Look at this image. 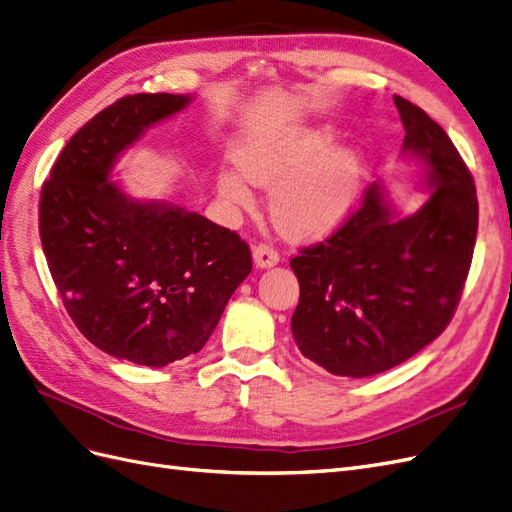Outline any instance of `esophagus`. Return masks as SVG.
Returning a JSON list of instances; mask_svg holds the SVG:
<instances>
[{"instance_id": "1", "label": "esophagus", "mask_w": 512, "mask_h": 512, "mask_svg": "<svg viewBox=\"0 0 512 512\" xmlns=\"http://www.w3.org/2000/svg\"><path fill=\"white\" fill-rule=\"evenodd\" d=\"M254 262L258 269H269L280 262V254H277L271 245L260 243L254 247Z\"/></svg>"}]
</instances>
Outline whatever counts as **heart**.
<instances>
[{
    "instance_id": "1",
    "label": "heart",
    "mask_w": 512,
    "mask_h": 512,
    "mask_svg": "<svg viewBox=\"0 0 512 512\" xmlns=\"http://www.w3.org/2000/svg\"><path fill=\"white\" fill-rule=\"evenodd\" d=\"M331 128H294L241 147L235 164L242 175L222 170L218 194L232 209L254 207L247 179L273 188L269 213L275 228L294 241L329 235L354 205L363 175L359 153L333 147Z\"/></svg>"
}]
</instances>
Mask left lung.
Instances as JSON below:
<instances>
[{
    "instance_id": "obj_1",
    "label": "left lung",
    "mask_w": 512,
    "mask_h": 512,
    "mask_svg": "<svg viewBox=\"0 0 512 512\" xmlns=\"http://www.w3.org/2000/svg\"><path fill=\"white\" fill-rule=\"evenodd\" d=\"M404 153L427 166L431 194L397 215L378 183L329 239L290 260L301 297L292 337L335 376L369 378L408 361L451 322L472 265L478 200L451 138L423 108L395 96Z\"/></svg>"
}]
</instances>
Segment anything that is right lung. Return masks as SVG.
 <instances>
[{"label":"right lung","instance_id":"1","mask_svg":"<svg viewBox=\"0 0 512 512\" xmlns=\"http://www.w3.org/2000/svg\"><path fill=\"white\" fill-rule=\"evenodd\" d=\"M188 104L173 94L117 100L70 138L40 192V241L66 312L102 352L147 367L203 348L252 271L237 232L108 181L123 151Z\"/></svg>","mask_w":512,"mask_h":512}]
</instances>
